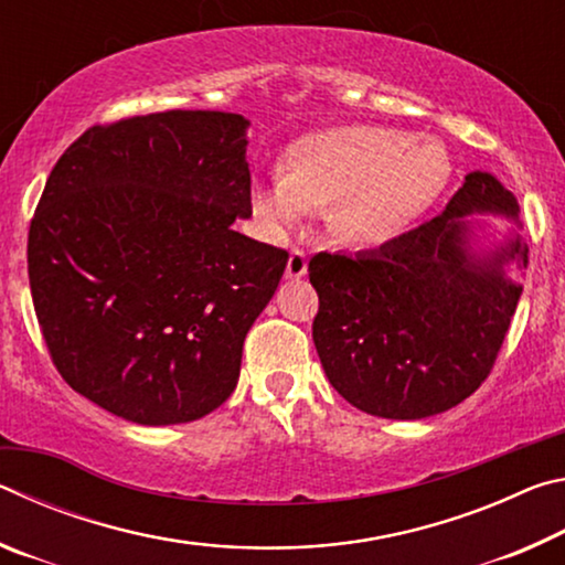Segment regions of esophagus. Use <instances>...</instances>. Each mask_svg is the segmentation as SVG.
Masks as SVG:
<instances>
[{
  "label": "esophagus",
  "mask_w": 565,
  "mask_h": 565,
  "mask_svg": "<svg viewBox=\"0 0 565 565\" xmlns=\"http://www.w3.org/2000/svg\"><path fill=\"white\" fill-rule=\"evenodd\" d=\"M306 254L301 252V248H294V252L289 254V262H286V276L289 279H301V276L306 274Z\"/></svg>",
  "instance_id": "obj_1"
}]
</instances>
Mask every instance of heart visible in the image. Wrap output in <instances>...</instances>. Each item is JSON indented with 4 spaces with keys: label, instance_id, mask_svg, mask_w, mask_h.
I'll use <instances>...</instances> for the list:
<instances>
[{
    "label": "heart",
    "instance_id": "heart-1",
    "mask_svg": "<svg viewBox=\"0 0 565 565\" xmlns=\"http://www.w3.org/2000/svg\"><path fill=\"white\" fill-rule=\"evenodd\" d=\"M448 177L451 159L436 141L414 145L401 131L347 127L306 141L289 174L256 181L252 204L271 236L301 224L311 209H331L341 242L379 246L406 232Z\"/></svg>",
    "mask_w": 565,
    "mask_h": 565
}]
</instances>
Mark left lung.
<instances>
[{
	"mask_svg": "<svg viewBox=\"0 0 565 565\" xmlns=\"http://www.w3.org/2000/svg\"><path fill=\"white\" fill-rule=\"evenodd\" d=\"M471 214L519 222V202L489 171H471L444 214L374 252L309 262L319 294L313 343L331 386L371 416L416 420L461 404L491 374L523 286L529 246L511 232L476 252Z\"/></svg>",
	"mask_w": 565,
	"mask_h": 565,
	"instance_id": "8db88e82",
	"label": "left lung"
}]
</instances>
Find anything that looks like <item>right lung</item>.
I'll return each mask as SVG.
<instances>
[{"instance_id": "1", "label": "right lung", "mask_w": 565, "mask_h": 565, "mask_svg": "<svg viewBox=\"0 0 565 565\" xmlns=\"http://www.w3.org/2000/svg\"><path fill=\"white\" fill-rule=\"evenodd\" d=\"M248 119L159 111L82 134L36 206L26 264L52 361L76 394L141 426L212 414L289 254L252 216Z\"/></svg>"}]
</instances>
